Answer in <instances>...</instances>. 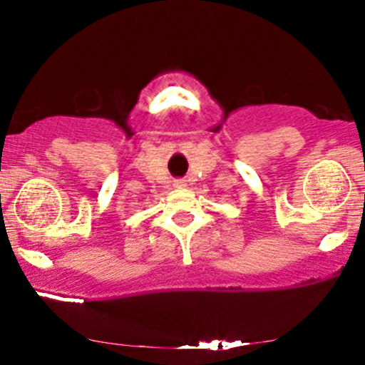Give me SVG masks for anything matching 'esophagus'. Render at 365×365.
<instances>
[{
    "label": "esophagus",
    "instance_id": "obj_1",
    "mask_svg": "<svg viewBox=\"0 0 365 365\" xmlns=\"http://www.w3.org/2000/svg\"><path fill=\"white\" fill-rule=\"evenodd\" d=\"M175 187H185V182H182V180H177V182H175Z\"/></svg>",
    "mask_w": 365,
    "mask_h": 365
}]
</instances>
